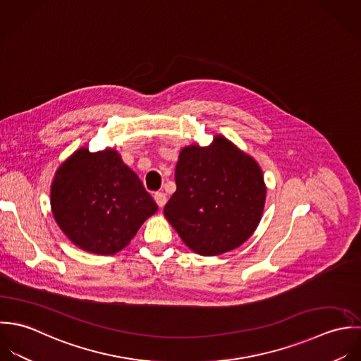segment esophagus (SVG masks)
<instances>
[{"label": "esophagus", "mask_w": 361, "mask_h": 361, "mask_svg": "<svg viewBox=\"0 0 361 361\" xmlns=\"http://www.w3.org/2000/svg\"><path fill=\"white\" fill-rule=\"evenodd\" d=\"M153 198H154V201H156V204H157L159 208H163V207L166 205V202H167V197H166L164 192H156V194L153 195Z\"/></svg>", "instance_id": "obj_1"}]
</instances>
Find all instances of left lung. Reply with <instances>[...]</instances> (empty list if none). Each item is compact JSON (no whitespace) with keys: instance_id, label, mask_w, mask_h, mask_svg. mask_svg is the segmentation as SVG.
I'll return each mask as SVG.
<instances>
[{"instance_id":"obj_1","label":"left lung","mask_w":361,"mask_h":361,"mask_svg":"<svg viewBox=\"0 0 361 361\" xmlns=\"http://www.w3.org/2000/svg\"><path fill=\"white\" fill-rule=\"evenodd\" d=\"M174 177L177 190L163 212L192 251L219 255L250 238L267 195L251 156L217 135L209 147H184Z\"/></svg>"}]
</instances>
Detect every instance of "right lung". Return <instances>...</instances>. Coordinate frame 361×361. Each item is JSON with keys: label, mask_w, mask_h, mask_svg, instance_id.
I'll return each mask as SVG.
<instances>
[{"label": "right lung", "mask_w": 361, "mask_h": 361, "mask_svg": "<svg viewBox=\"0 0 361 361\" xmlns=\"http://www.w3.org/2000/svg\"><path fill=\"white\" fill-rule=\"evenodd\" d=\"M51 211L75 245L111 255L134 238L157 205L116 150L79 149L56 173Z\"/></svg>", "instance_id": "add662e5"}]
</instances>
